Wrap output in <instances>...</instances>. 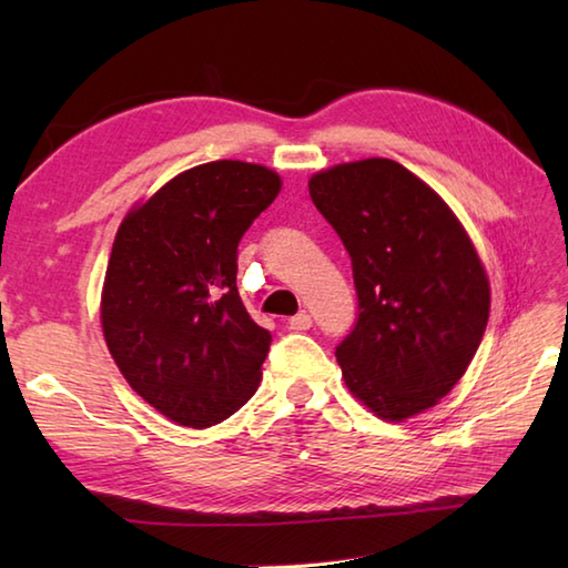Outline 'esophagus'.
<instances>
[{"label":"esophagus","instance_id":"obj_1","mask_svg":"<svg viewBox=\"0 0 568 568\" xmlns=\"http://www.w3.org/2000/svg\"><path fill=\"white\" fill-rule=\"evenodd\" d=\"M312 327V317L307 315V312H297L295 317H291V329L295 332H305Z\"/></svg>","mask_w":568,"mask_h":568}]
</instances>
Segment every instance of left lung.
I'll return each mask as SVG.
<instances>
[{"label": "left lung", "mask_w": 568, "mask_h": 568, "mask_svg": "<svg viewBox=\"0 0 568 568\" xmlns=\"http://www.w3.org/2000/svg\"><path fill=\"white\" fill-rule=\"evenodd\" d=\"M310 197L352 256L358 317L336 346L346 388L381 419L437 405L484 339L490 287L462 222L390 159L334 165Z\"/></svg>", "instance_id": "8db88e82"}]
</instances>
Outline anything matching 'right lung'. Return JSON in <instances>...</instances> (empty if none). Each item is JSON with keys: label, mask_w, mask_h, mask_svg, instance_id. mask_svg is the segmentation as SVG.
I'll use <instances>...</instances> for the list:
<instances>
[{"label": "right lung", "mask_w": 568, "mask_h": 568, "mask_svg": "<svg viewBox=\"0 0 568 568\" xmlns=\"http://www.w3.org/2000/svg\"><path fill=\"white\" fill-rule=\"evenodd\" d=\"M281 192L256 163L212 161L131 210L114 239L102 332L122 376L183 427L234 415L256 393L271 332L236 291V248Z\"/></svg>", "instance_id": "1"}]
</instances>
